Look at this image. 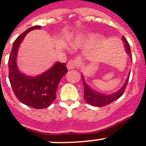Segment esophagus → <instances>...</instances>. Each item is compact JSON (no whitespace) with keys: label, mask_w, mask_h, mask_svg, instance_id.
<instances>
[{"label":"esophagus","mask_w":146,"mask_h":146,"mask_svg":"<svg viewBox=\"0 0 146 146\" xmlns=\"http://www.w3.org/2000/svg\"><path fill=\"white\" fill-rule=\"evenodd\" d=\"M79 61L78 59H76V60H71L69 62L67 63V70H73L75 69L77 66H79Z\"/></svg>","instance_id":"34e87169"}]
</instances>
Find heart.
Wrapping results in <instances>:
<instances>
[{
  "mask_svg": "<svg viewBox=\"0 0 146 146\" xmlns=\"http://www.w3.org/2000/svg\"><path fill=\"white\" fill-rule=\"evenodd\" d=\"M97 36L94 34H78L69 39V45L73 48H80L82 46L92 44L96 41Z\"/></svg>",
  "mask_w": 146,
  "mask_h": 146,
  "instance_id": "heart-1",
  "label": "heart"
}]
</instances>
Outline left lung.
I'll use <instances>...</instances> for the list:
<instances>
[{
	"mask_svg": "<svg viewBox=\"0 0 146 146\" xmlns=\"http://www.w3.org/2000/svg\"><path fill=\"white\" fill-rule=\"evenodd\" d=\"M122 40L124 44V47H125V52H126L127 54H128V56L131 57V58H132L131 48H130V45H129L128 42L127 41L124 36H122ZM130 73L131 72H129L128 76L127 77L126 80L124 82L122 87L116 92L113 94H110L100 93V92H97L94 89H93L91 86H89L86 83L83 75H82L84 85V99L88 104L94 106H106L108 104H111L112 102L118 100V98L124 94V90L126 88V86L127 85V82H128L129 77H130Z\"/></svg>",
	"mask_w": 146,
	"mask_h": 146,
	"instance_id": "left-lung-1",
	"label": "left lung"
}]
</instances>
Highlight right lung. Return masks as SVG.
Segmentation results:
<instances>
[{
  "label": "right lung",
  "mask_w": 146,
  "mask_h": 146,
  "mask_svg": "<svg viewBox=\"0 0 146 146\" xmlns=\"http://www.w3.org/2000/svg\"><path fill=\"white\" fill-rule=\"evenodd\" d=\"M41 26L28 28L15 40L9 62V79L15 95L20 102L35 109L48 107L55 100L59 82L67 73L64 63L56 62L44 73L36 76H27L19 70L16 63L18 50L24 37L31 31L40 29Z\"/></svg>",
  "instance_id": "1"
}]
</instances>
